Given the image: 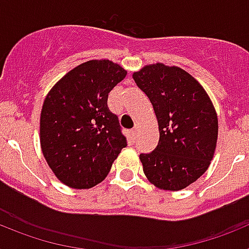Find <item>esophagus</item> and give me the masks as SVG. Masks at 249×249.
Masks as SVG:
<instances>
[{"instance_id":"obj_1","label":"esophagus","mask_w":249,"mask_h":249,"mask_svg":"<svg viewBox=\"0 0 249 249\" xmlns=\"http://www.w3.org/2000/svg\"><path fill=\"white\" fill-rule=\"evenodd\" d=\"M137 131H138V127L135 126L133 128L131 129V137L132 138H136V136H137Z\"/></svg>"}]
</instances>
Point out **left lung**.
<instances>
[{
	"mask_svg": "<svg viewBox=\"0 0 249 249\" xmlns=\"http://www.w3.org/2000/svg\"><path fill=\"white\" fill-rule=\"evenodd\" d=\"M133 80L151 101L160 129L155 151L140 155L144 175L160 190H183L206 172L214 155L218 120L212 101L176 66H144Z\"/></svg>",
	"mask_w": 249,
	"mask_h": 249,
	"instance_id": "1",
	"label": "left lung"
}]
</instances>
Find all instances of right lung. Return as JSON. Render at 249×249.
<instances>
[{"label":"right lung","instance_id":"add662e5","mask_svg":"<svg viewBox=\"0 0 249 249\" xmlns=\"http://www.w3.org/2000/svg\"><path fill=\"white\" fill-rule=\"evenodd\" d=\"M108 59H92L61 78L46 96L39 121L42 153L66 186L86 190L107 177L127 146L108 93L126 77Z\"/></svg>","mask_w":249,"mask_h":249}]
</instances>
